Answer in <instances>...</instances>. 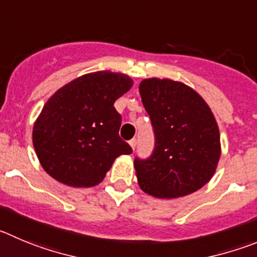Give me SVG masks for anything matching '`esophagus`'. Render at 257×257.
Masks as SVG:
<instances>
[{"mask_svg": "<svg viewBox=\"0 0 257 257\" xmlns=\"http://www.w3.org/2000/svg\"><path fill=\"white\" fill-rule=\"evenodd\" d=\"M129 145H131V147L133 148V151L136 150V146H137V140H136V138H133V140L129 141Z\"/></svg>", "mask_w": 257, "mask_h": 257, "instance_id": "34e87169", "label": "esophagus"}]
</instances>
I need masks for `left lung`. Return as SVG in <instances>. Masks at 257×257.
<instances>
[{
  "label": "left lung",
  "mask_w": 257,
  "mask_h": 257,
  "mask_svg": "<svg viewBox=\"0 0 257 257\" xmlns=\"http://www.w3.org/2000/svg\"><path fill=\"white\" fill-rule=\"evenodd\" d=\"M155 133L147 158H134L145 193L172 199L194 193L212 179L220 156L219 131L207 102L181 82L148 78L140 83Z\"/></svg>",
  "instance_id": "8db88e82"
}]
</instances>
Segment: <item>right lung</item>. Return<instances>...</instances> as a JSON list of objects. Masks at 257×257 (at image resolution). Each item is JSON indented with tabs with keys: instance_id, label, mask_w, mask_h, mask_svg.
Here are the masks:
<instances>
[{
	"instance_id": "obj_1",
	"label": "right lung",
	"mask_w": 257,
	"mask_h": 257,
	"mask_svg": "<svg viewBox=\"0 0 257 257\" xmlns=\"http://www.w3.org/2000/svg\"><path fill=\"white\" fill-rule=\"evenodd\" d=\"M132 85L126 74L100 71L67 83L48 100L33 143L53 179L74 188L95 186L115 158L133 152L119 137L121 115L114 107Z\"/></svg>"
}]
</instances>
